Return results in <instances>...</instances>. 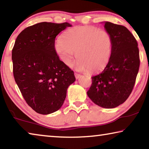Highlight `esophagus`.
I'll list each match as a JSON object with an SVG mask.
<instances>
[{
	"label": "esophagus",
	"mask_w": 149,
	"mask_h": 149,
	"mask_svg": "<svg viewBox=\"0 0 149 149\" xmlns=\"http://www.w3.org/2000/svg\"><path fill=\"white\" fill-rule=\"evenodd\" d=\"M74 75H75V78H76V79H78V78H79V77L81 76V75L79 74H77V73H75Z\"/></svg>",
	"instance_id": "esophagus-1"
}]
</instances>
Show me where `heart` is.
<instances>
[{"label":"heart","mask_w":149,"mask_h":149,"mask_svg":"<svg viewBox=\"0 0 149 149\" xmlns=\"http://www.w3.org/2000/svg\"><path fill=\"white\" fill-rule=\"evenodd\" d=\"M113 41L105 30L90 26H77L67 30L55 45L60 59L71 67L76 52L77 71L89 73L102 70L110 61Z\"/></svg>","instance_id":"b5f03b06"}]
</instances>
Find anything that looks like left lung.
Instances as JSON below:
<instances>
[{"instance_id": "1", "label": "left lung", "mask_w": 149, "mask_h": 149, "mask_svg": "<svg viewBox=\"0 0 149 149\" xmlns=\"http://www.w3.org/2000/svg\"><path fill=\"white\" fill-rule=\"evenodd\" d=\"M106 31L112 38V52L104 70L92 78L87 95L104 108L124 102L134 87L140 65L137 40L125 26L105 22Z\"/></svg>"}]
</instances>
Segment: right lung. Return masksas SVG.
<instances>
[{
    "label": "right lung",
    "mask_w": 149,
    "mask_h": 149,
    "mask_svg": "<svg viewBox=\"0 0 149 149\" xmlns=\"http://www.w3.org/2000/svg\"><path fill=\"white\" fill-rule=\"evenodd\" d=\"M72 25L41 22L18 35L12 52L13 74L25 100L35 112L49 114L59 110L74 73L55 50V38Z\"/></svg>",
    "instance_id": "add662e5"
}]
</instances>
